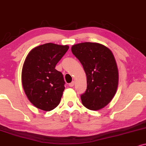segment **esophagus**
Returning <instances> with one entry per match:
<instances>
[{
  "instance_id": "obj_1",
  "label": "esophagus",
  "mask_w": 146,
  "mask_h": 146,
  "mask_svg": "<svg viewBox=\"0 0 146 146\" xmlns=\"http://www.w3.org/2000/svg\"><path fill=\"white\" fill-rule=\"evenodd\" d=\"M74 85H75V82H72L71 83L69 84V86L70 87H73Z\"/></svg>"
}]
</instances>
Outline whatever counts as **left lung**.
<instances>
[{
  "label": "left lung",
  "mask_w": 146,
  "mask_h": 146,
  "mask_svg": "<svg viewBox=\"0 0 146 146\" xmlns=\"http://www.w3.org/2000/svg\"><path fill=\"white\" fill-rule=\"evenodd\" d=\"M71 51L87 77V89L81 95L82 104L90 110H101L110 103L118 85V70L111 51L90 42L73 45Z\"/></svg>",
  "instance_id": "left-lung-1"
}]
</instances>
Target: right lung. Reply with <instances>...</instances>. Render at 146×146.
<instances>
[{"mask_svg":"<svg viewBox=\"0 0 146 146\" xmlns=\"http://www.w3.org/2000/svg\"><path fill=\"white\" fill-rule=\"evenodd\" d=\"M68 47L45 43L33 48L26 56L22 71V86L36 108L49 111L59 105L65 82L62 73L55 67Z\"/></svg>","mask_w":146,"mask_h":146,"instance_id":"add662e5","label":"right lung"}]
</instances>
